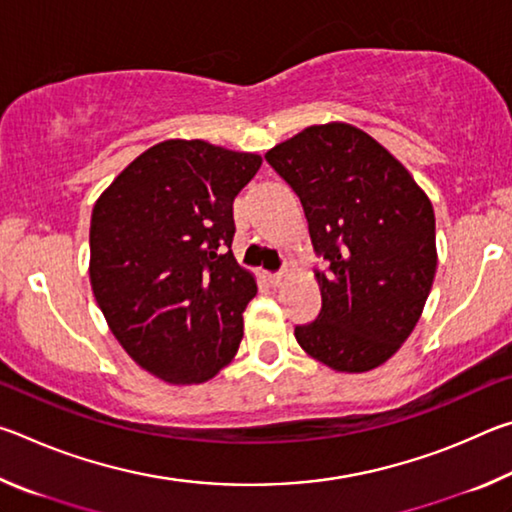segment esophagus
I'll return each instance as SVG.
<instances>
[{"mask_svg": "<svg viewBox=\"0 0 512 512\" xmlns=\"http://www.w3.org/2000/svg\"><path fill=\"white\" fill-rule=\"evenodd\" d=\"M284 280H287V275H284V273H271V275H268V282H271L273 287H282Z\"/></svg>", "mask_w": 512, "mask_h": 512, "instance_id": "34e87169", "label": "esophagus"}]
</instances>
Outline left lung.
<instances>
[{
  "instance_id": "obj_1",
  "label": "left lung",
  "mask_w": 512,
  "mask_h": 512,
  "mask_svg": "<svg viewBox=\"0 0 512 512\" xmlns=\"http://www.w3.org/2000/svg\"><path fill=\"white\" fill-rule=\"evenodd\" d=\"M266 162L298 194L323 307L296 327L309 357L366 372L402 348L436 275V216L427 194L384 146L350 124L309 126Z\"/></svg>"
}]
</instances>
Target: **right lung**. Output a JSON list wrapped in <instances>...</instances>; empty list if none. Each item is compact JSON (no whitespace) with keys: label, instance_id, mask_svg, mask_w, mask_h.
I'll return each instance as SVG.
<instances>
[{"label":"right lung","instance_id":"obj_1","mask_svg":"<svg viewBox=\"0 0 512 512\" xmlns=\"http://www.w3.org/2000/svg\"><path fill=\"white\" fill-rule=\"evenodd\" d=\"M259 167L255 153L167 140L94 203V298L128 357L162 381L203 384L235 359L257 284L230 250L232 203Z\"/></svg>","mask_w":512,"mask_h":512}]
</instances>
